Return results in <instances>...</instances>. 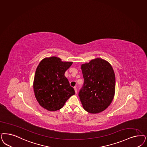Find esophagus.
I'll list each match as a JSON object with an SVG mask.
<instances>
[{
  "label": "esophagus",
  "instance_id": "obj_1",
  "mask_svg": "<svg viewBox=\"0 0 147 147\" xmlns=\"http://www.w3.org/2000/svg\"><path fill=\"white\" fill-rule=\"evenodd\" d=\"M74 91H75L76 93H77V88H76V87H74Z\"/></svg>",
  "mask_w": 147,
  "mask_h": 147
}]
</instances>
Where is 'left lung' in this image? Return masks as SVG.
<instances>
[{
  "label": "left lung",
  "instance_id": "left-lung-1",
  "mask_svg": "<svg viewBox=\"0 0 147 147\" xmlns=\"http://www.w3.org/2000/svg\"><path fill=\"white\" fill-rule=\"evenodd\" d=\"M84 86L79 93L82 105L88 113L104 111L111 104L115 94V75L111 64L96 58L82 64Z\"/></svg>",
  "mask_w": 147,
  "mask_h": 147
}]
</instances>
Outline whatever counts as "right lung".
Masks as SVG:
<instances>
[{"instance_id": "right-lung-1", "label": "right lung", "mask_w": 147, "mask_h": 147, "mask_svg": "<svg viewBox=\"0 0 147 147\" xmlns=\"http://www.w3.org/2000/svg\"><path fill=\"white\" fill-rule=\"evenodd\" d=\"M73 62L61 61L56 56L46 57L36 70L33 83L36 99L40 107L49 111L61 109L75 91L65 76Z\"/></svg>"}]
</instances>
